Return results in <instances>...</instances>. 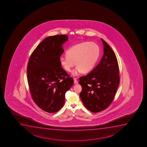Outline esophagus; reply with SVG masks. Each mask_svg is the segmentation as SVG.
<instances>
[{"mask_svg": "<svg viewBox=\"0 0 147 147\" xmlns=\"http://www.w3.org/2000/svg\"><path fill=\"white\" fill-rule=\"evenodd\" d=\"M74 83L75 84H78V82L76 78H74Z\"/></svg>", "mask_w": 147, "mask_h": 147, "instance_id": "1", "label": "esophagus"}]
</instances>
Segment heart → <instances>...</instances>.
<instances>
[{"label":"heart","mask_w":147,"mask_h":147,"mask_svg":"<svg viewBox=\"0 0 147 147\" xmlns=\"http://www.w3.org/2000/svg\"><path fill=\"white\" fill-rule=\"evenodd\" d=\"M100 49L98 45L94 42H84L73 45L66 52V56H61L59 62L67 72H71L74 66L73 75L76 76L82 72H89L93 69L100 56Z\"/></svg>","instance_id":"b5f03b06"}]
</instances>
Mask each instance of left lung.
Here are the masks:
<instances>
[{
    "label": "left lung",
    "mask_w": 147,
    "mask_h": 147,
    "mask_svg": "<svg viewBox=\"0 0 147 147\" xmlns=\"http://www.w3.org/2000/svg\"><path fill=\"white\" fill-rule=\"evenodd\" d=\"M104 54L99 64L86 76L79 78L80 97L86 109L97 113L113 101L119 85V68L116 55L103 39Z\"/></svg>",
    "instance_id": "left-lung-1"
}]
</instances>
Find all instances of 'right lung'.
I'll return each mask as SVG.
<instances>
[{"mask_svg": "<svg viewBox=\"0 0 147 147\" xmlns=\"http://www.w3.org/2000/svg\"><path fill=\"white\" fill-rule=\"evenodd\" d=\"M66 35L47 37L37 46L30 57L27 78L32 98L40 108L50 113L63 107L66 92L74 80L61 67L59 58L64 52L62 45Z\"/></svg>", "mask_w": 147, "mask_h": 147, "instance_id": "obj_1", "label": "right lung"}]
</instances>
